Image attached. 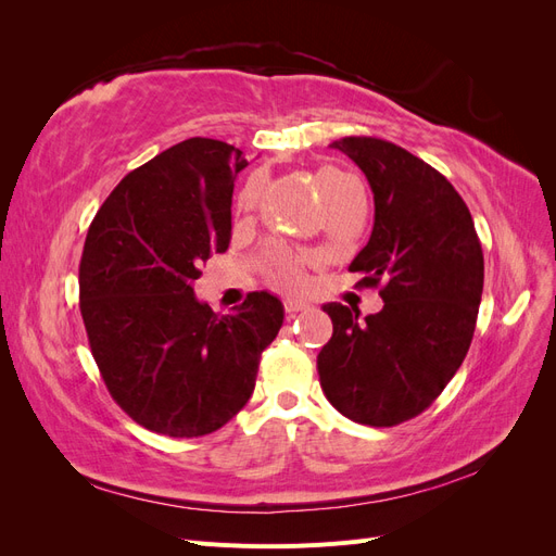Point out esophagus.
<instances>
[{
  "mask_svg": "<svg viewBox=\"0 0 556 556\" xmlns=\"http://www.w3.org/2000/svg\"><path fill=\"white\" fill-rule=\"evenodd\" d=\"M308 308H311V304L306 299H296V296L285 299V313H288V315H296V313L308 311Z\"/></svg>",
  "mask_w": 556,
  "mask_h": 556,
  "instance_id": "obj_1",
  "label": "esophagus"
}]
</instances>
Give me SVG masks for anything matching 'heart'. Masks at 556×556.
<instances>
[{
	"instance_id": "obj_1",
	"label": "heart",
	"mask_w": 556,
	"mask_h": 556,
	"mask_svg": "<svg viewBox=\"0 0 556 556\" xmlns=\"http://www.w3.org/2000/svg\"><path fill=\"white\" fill-rule=\"evenodd\" d=\"M315 182H317L319 194H323V199L327 201V206H329L331 201L339 199L348 190V185L355 182V180H352L345 174H341V172L331 169V166H325V169L317 172ZM266 274H268V278H271V282L280 285V288H296V285H301L299 262L282 250H276L274 255L268 257Z\"/></svg>"
}]
</instances>
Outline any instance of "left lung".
<instances>
[{
    "label": "left lung",
    "mask_w": 556,
    "mask_h": 556,
    "mask_svg": "<svg viewBox=\"0 0 556 556\" xmlns=\"http://www.w3.org/2000/svg\"><path fill=\"white\" fill-rule=\"evenodd\" d=\"M374 192V231L352 260L384 306L359 317L325 304L333 333L317 355L331 406L352 422L394 427L427 410L457 374L476 331L484 260L473 217L450 180L390 141H333Z\"/></svg>",
    "instance_id": "8db88e82"
}]
</instances>
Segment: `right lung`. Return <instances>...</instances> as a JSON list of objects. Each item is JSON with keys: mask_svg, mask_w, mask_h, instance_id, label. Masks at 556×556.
I'll use <instances>...</instances> for the list:
<instances>
[{"mask_svg": "<svg viewBox=\"0 0 556 556\" xmlns=\"http://www.w3.org/2000/svg\"><path fill=\"white\" fill-rule=\"evenodd\" d=\"M245 166L225 141H180L117 182L83 248L80 315L99 371L134 422L172 439L213 433L245 406L282 327L274 294L215 315L192 290L199 266L229 248Z\"/></svg>", "mask_w": 556, "mask_h": 556, "instance_id": "add662e5", "label": "right lung"}]
</instances>
